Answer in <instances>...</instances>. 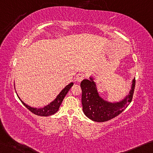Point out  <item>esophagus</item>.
<instances>
[{"mask_svg": "<svg viewBox=\"0 0 153 153\" xmlns=\"http://www.w3.org/2000/svg\"><path fill=\"white\" fill-rule=\"evenodd\" d=\"M85 78V75L84 74H79L76 76V81L80 83V82L83 81Z\"/></svg>", "mask_w": 153, "mask_h": 153, "instance_id": "esophagus-1", "label": "esophagus"}]
</instances>
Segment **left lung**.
Segmentation results:
<instances>
[{
    "label": "left lung",
    "instance_id": "8db88e82",
    "mask_svg": "<svg viewBox=\"0 0 153 153\" xmlns=\"http://www.w3.org/2000/svg\"><path fill=\"white\" fill-rule=\"evenodd\" d=\"M135 85V79H134L128 94L120 102H110L102 99L98 94L93 77H90L89 80L83 79L81 83V102L85 115L91 120L98 123L108 121L118 116L132 100Z\"/></svg>",
    "mask_w": 153,
    "mask_h": 153
}]
</instances>
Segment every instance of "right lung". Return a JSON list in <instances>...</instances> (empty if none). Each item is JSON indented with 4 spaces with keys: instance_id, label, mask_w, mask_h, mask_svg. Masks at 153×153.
Returning <instances> with one entry per match:
<instances>
[{
    "instance_id": "add662e5",
    "label": "right lung",
    "mask_w": 153,
    "mask_h": 153,
    "mask_svg": "<svg viewBox=\"0 0 153 153\" xmlns=\"http://www.w3.org/2000/svg\"><path fill=\"white\" fill-rule=\"evenodd\" d=\"M73 84L74 83L72 82V83H70V84L68 85L65 86V88L62 90V91L59 94V95L56 97L55 99L54 100L53 102H51L50 104H48V105H46V106L42 108H34V107H30L29 105H26L22 100H21L19 96H18V98H19V99L20 100L21 102H22V104L24 105L30 111L33 113L34 114L37 115V116H51V115L55 114V113L58 111L59 108L61 104H62L63 98H64L65 95L67 94V93L68 92V91L70 90V89L71 88V87L73 85Z\"/></svg>"
}]
</instances>
